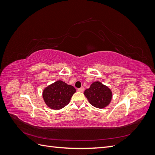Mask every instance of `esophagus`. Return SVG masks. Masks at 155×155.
<instances>
[{
  "instance_id": "1",
  "label": "esophagus",
  "mask_w": 155,
  "mask_h": 155,
  "mask_svg": "<svg viewBox=\"0 0 155 155\" xmlns=\"http://www.w3.org/2000/svg\"><path fill=\"white\" fill-rule=\"evenodd\" d=\"M83 90H84V87H81V88H79L78 89V91L79 92H83Z\"/></svg>"
}]
</instances>
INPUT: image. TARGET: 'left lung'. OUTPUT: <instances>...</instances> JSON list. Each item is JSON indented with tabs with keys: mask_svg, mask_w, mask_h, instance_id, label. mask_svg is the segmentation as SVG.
<instances>
[{
	"mask_svg": "<svg viewBox=\"0 0 155 155\" xmlns=\"http://www.w3.org/2000/svg\"><path fill=\"white\" fill-rule=\"evenodd\" d=\"M84 94L92 105L99 109L105 108L110 104L112 95L110 89L100 81L94 82L85 91Z\"/></svg>",
	"mask_w": 155,
	"mask_h": 155,
	"instance_id": "obj_1",
	"label": "left lung"
}]
</instances>
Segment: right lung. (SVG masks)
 Instances as JSON below:
<instances>
[{"mask_svg":"<svg viewBox=\"0 0 155 155\" xmlns=\"http://www.w3.org/2000/svg\"><path fill=\"white\" fill-rule=\"evenodd\" d=\"M76 91L73 86L59 80L44 89L43 97L45 104L50 109L59 110L69 104Z\"/></svg>","mask_w":155,"mask_h":155,"instance_id":"1","label":"right lung"}]
</instances>
